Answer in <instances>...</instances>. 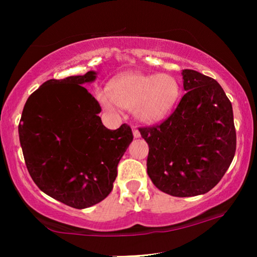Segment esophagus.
Here are the masks:
<instances>
[{
    "instance_id": "1",
    "label": "esophagus",
    "mask_w": 257,
    "mask_h": 257,
    "mask_svg": "<svg viewBox=\"0 0 257 257\" xmlns=\"http://www.w3.org/2000/svg\"><path fill=\"white\" fill-rule=\"evenodd\" d=\"M132 132H133V137H135V138H139V137H140V132L138 131V128H137V127H132Z\"/></svg>"
}]
</instances>
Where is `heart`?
<instances>
[{
  "label": "heart",
  "mask_w": 257,
  "mask_h": 257,
  "mask_svg": "<svg viewBox=\"0 0 257 257\" xmlns=\"http://www.w3.org/2000/svg\"><path fill=\"white\" fill-rule=\"evenodd\" d=\"M107 90L97 93L101 106L108 111L117 106L133 110L139 120L149 124L166 117L180 96L178 80L167 73H125L111 80Z\"/></svg>",
  "instance_id": "b5f03b06"
}]
</instances>
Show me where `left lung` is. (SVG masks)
<instances>
[{"instance_id":"left-lung-1","label":"left lung","mask_w":257,"mask_h":257,"mask_svg":"<svg viewBox=\"0 0 257 257\" xmlns=\"http://www.w3.org/2000/svg\"><path fill=\"white\" fill-rule=\"evenodd\" d=\"M187 91L160 124L139 127L149 144L147 174L160 191L186 198L219 184L236 150L230 100L215 79L182 70Z\"/></svg>"}]
</instances>
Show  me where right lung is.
<instances>
[{
	"instance_id": "add662e5",
	"label": "right lung",
	"mask_w": 257,
	"mask_h": 257,
	"mask_svg": "<svg viewBox=\"0 0 257 257\" xmlns=\"http://www.w3.org/2000/svg\"><path fill=\"white\" fill-rule=\"evenodd\" d=\"M96 72L50 79L24 105L19 125L28 172L37 187L72 208L83 209L110 194L117 167L133 140L127 124L108 130L101 107L84 83Z\"/></svg>"
}]
</instances>
